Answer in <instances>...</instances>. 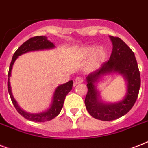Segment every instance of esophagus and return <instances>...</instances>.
<instances>
[{
  "label": "esophagus",
  "instance_id": "esophagus-1",
  "mask_svg": "<svg viewBox=\"0 0 148 148\" xmlns=\"http://www.w3.org/2000/svg\"><path fill=\"white\" fill-rule=\"evenodd\" d=\"M84 82V79H83L81 77H77L76 79H75V80H74V84L77 85L78 84H81V83Z\"/></svg>",
  "mask_w": 148,
  "mask_h": 148
}]
</instances>
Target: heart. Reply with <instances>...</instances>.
<instances>
[{"label":"heart","instance_id":"b5f03b06","mask_svg":"<svg viewBox=\"0 0 148 148\" xmlns=\"http://www.w3.org/2000/svg\"><path fill=\"white\" fill-rule=\"evenodd\" d=\"M106 51L102 47H98L96 45L86 47L83 49L82 56L84 58H91L90 64L93 68L99 66L106 58Z\"/></svg>","mask_w":148,"mask_h":148}]
</instances>
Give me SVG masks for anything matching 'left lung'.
<instances>
[{"label":"left lung","mask_w":148,"mask_h":148,"mask_svg":"<svg viewBox=\"0 0 148 148\" xmlns=\"http://www.w3.org/2000/svg\"><path fill=\"white\" fill-rule=\"evenodd\" d=\"M109 38L112 42V51L109 61L86 77L88 92L85 106L91 116L102 121L115 120L128 113L136 101L140 86V72L132 50L119 38L111 36ZM113 74L124 77L126 93L119 101L107 103L101 99L97 84L104 76Z\"/></svg>","instance_id":"obj_1"}]
</instances>
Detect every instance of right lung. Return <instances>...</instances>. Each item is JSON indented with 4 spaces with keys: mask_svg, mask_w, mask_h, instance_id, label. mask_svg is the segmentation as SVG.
<instances>
[{
    "mask_svg": "<svg viewBox=\"0 0 148 148\" xmlns=\"http://www.w3.org/2000/svg\"><path fill=\"white\" fill-rule=\"evenodd\" d=\"M55 48L54 43L48 40L46 36H35L25 42L23 44L19 47V49L15 51V53L13 55L11 63L10 65L9 72H8V89L9 94L10 96V99L12 103L14 104V107L17 110L19 113L26 119L32 121V122H43L51 120L55 118L60 113V112L63 107L64 102L66 96L71 90L73 86V80H70L68 82L63 84L58 85L55 90V92L52 96L51 104L49 105V107L45 111L38 112V113H31L27 112L25 110L20 108L18 105L17 102L14 99L11 90V86L10 82V77L11 76L12 68L14 66L15 61L17 59V58L20 55L25 54L26 52L33 51H40V50H45V49H52Z\"/></svg>",
    "mask_w": 148,
    "mask_h": 148,
    "instance_id": "obj_1",
    "label": "right lung"
}]
</instances>
